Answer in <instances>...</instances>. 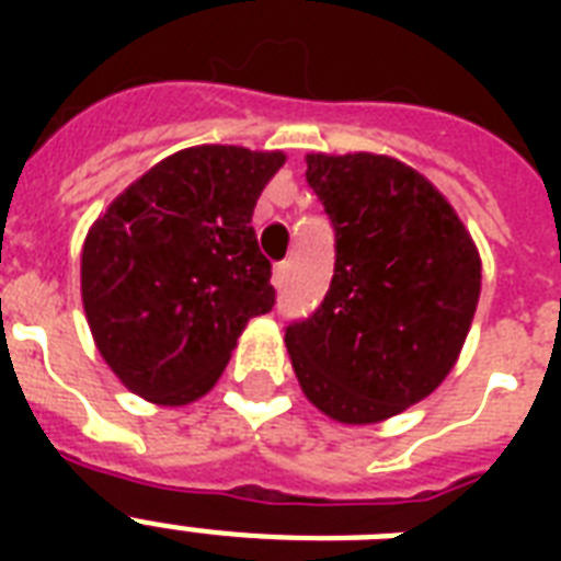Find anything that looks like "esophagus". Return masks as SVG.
Segmentation results:
<instances>
[{
	"instance_id": "obj_1",
	"label": "esophagus",
	"mask_w": 561,
	"mask_h": 561,
	"mask_svg": "<svg viewBox=\"0 0 561 561\" xmlns=\"http://www.w3.org/2000/svg\"><path fill=\"white\" fill-rule=\"evenodd\" d=\"M288 273H290V262L276 264V267H273V285H276V288H282V285L288 282Z\"/></svg>"
}]
</instances>
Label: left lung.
<instances>
[{
	"label": "left lung",
	"mask_w": 561,
	"mask_h": 561,
	"mask_svg": "<svg viewBox=\"0 0 561 561\" xmlns=\"http://www.w3.org/2000/svg\"><path fill=\"white\" fill-rule=\"evenodd\" d=\"M308 186L334 227L323 306L285 329L308 401L373 425L445 381L474 320L480 253L443 192L383 153H308Z\"/></svg>",
	"instance_id": "8db88e82"
}]
</instances>
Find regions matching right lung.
I'll use <instances>...</instances> for the list:
<instances>
[{"instance_id": "add662e5", "label": "right lung", "mask_w": 561, "mask_h": 561, "mask_svg": "<svg viewBox=\"0 0 561 561\" xmlns=\"http://www.w3.org/2000/svg\"><path fill=\"white\" fill-rule=\"evenodd\" d=\"M282 165V151L186 148L145 171L92 224L83 311L127 390L169 408L201 399L250 317L271 311V262L250 220Z\"/></svg>"}]
</instances>
